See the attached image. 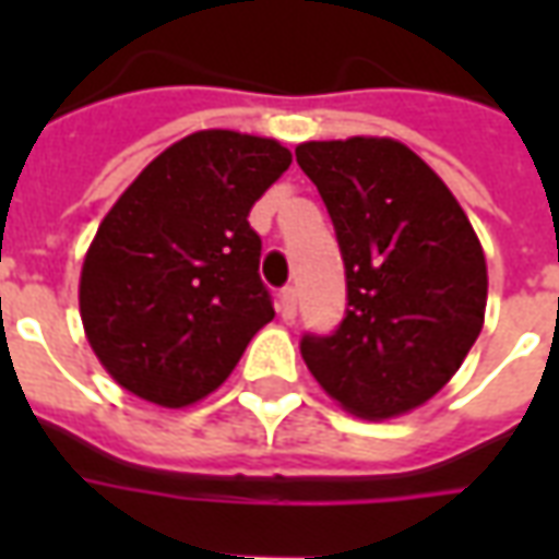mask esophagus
Masks as SVG:
<instances>
[{"label": "esophagus", "instance_id": "1", "mask_svg": "<svg viewBox=\"0 0 559 559\" xmlns=\"http://www.w3.org/2000/svg\"><path fill=\"white\" fill-rule=\"evenodd\" d=\"M278 311L284 320H293L296 317V287H284L278 293Z\"/></svg>", "mask_w": 559, "mask_h": 559}]
</instances>
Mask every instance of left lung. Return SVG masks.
<instances>
[{
    "label": "left lung",
    "instance_id": "1",
    "mask_svg": "<svg viewBox=\"0 0 559 559\" xmlns=\"http://www.w3.org/2000/svg\"><path fill=\"white\" fill-rule=\"evenodd\" d=\"M335 227L347 308L299 350L344 411L389 419L437 395L479 338L485 254L464 209L425 160L395 140L296 146Z\"/></svg>",
    "mask_w": 559,
    "mask_h": 559
}]
</instances>
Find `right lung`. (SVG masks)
I'll return each instance as SVG.
<instances>
[{"instance_id":"1","label":"right lung","mask_w":559,"mask_h":559,"mask_svg":"<svg viewBox=\"0 0 559 559\" xmlns=\"http://www.w3.org/2000/svg\"><path fill=\"white\" fill-rule=\"evenodd\" d=\"M290 160L275 140L197 131L116 200L83 263L80 317L119 386L185 407L230 377L275 317L248 212Z\"/></svg>"}]
</instances>
